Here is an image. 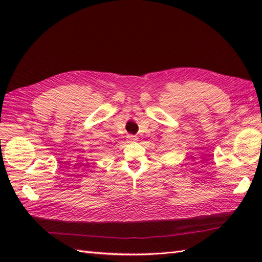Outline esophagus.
I'll use <instances>...</instances> for the list:
<instances>
[{
  "label": "esophagus",
  "mask_w": 262,
  "mask_h": 262,
  "mask_svg": "<svg viewBox=\"0 0 262 262\" xmlns=\"http://www.w3.org/2000/svg\"><path fill=\"white\" fill-rule=\"evenodd\" d=\"M127 138H128V141H129V142H136L137 141V136H135V135H128Z\"/></svg>",
  "instance_id": "1"
}]
</instances>
